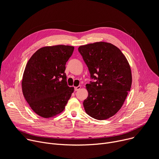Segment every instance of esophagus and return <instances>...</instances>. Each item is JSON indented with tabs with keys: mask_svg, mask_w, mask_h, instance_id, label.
<instances>
[{
	"mask_svg": "<svg viewBox=\"0 0 159 159\" xmlns=\"http://www.w3.org/2000/svg\"><path fill=\"white\" fill-rule=\"evenodd\" d=\"M80 88H81V86H80V85L77 86V87H75V91H79Z\"/></svg>",
	"mask_w": 159,
	"mask_h": 159,
	"instance_id": "obj_1",
	"label": "esophagus"
}]
</instances>
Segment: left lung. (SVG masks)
Masks as SVG:
<instances>
[{
	"instance_id": "8db88e82",
	"label": "left lung",
	"mask_w": 159,
	"mask_h": 159,
	"mask_svg": "<svg viewBox=\"0 0 159 159\" xmlns=\"http://www.w3.org/2000/svg\"><path fill=\"white\" fill-rule=\"evenodd\" d=\"M96 82L86 84L85 112L97 120L113 116L122 107L132 84L131 70L125 56L111 43L98 42L78 49Z\"/></svg>"
}]
</instances>
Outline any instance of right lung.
<instances>
[{
	"instance_id": "add662e5",
	"label": "right lung",
	"mask_w": 159,
	"mask_h": 159,
	"mask_svg": "<svg viewBox=\"0 0 159 159\" xmlns=\"http://www.w3.org/2000/svg\"><path fill=\"white\" fill-rule=\"evenodd\" d=\"M74 50V47L65 45L43 47L26 63L21 82L23 94L32 110L42 117L61 113L74 93L65 73Z\"/></svg>"
}]
</instances>
